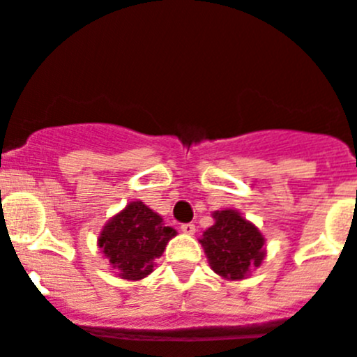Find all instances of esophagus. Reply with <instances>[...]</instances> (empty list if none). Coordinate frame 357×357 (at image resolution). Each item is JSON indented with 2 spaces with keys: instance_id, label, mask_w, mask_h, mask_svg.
<instances>
[{
  "instance_id": "34e87169",
  "label": "esophagus",
  "mask_w": 357,
  "mask_h": 357,
  "mask_svg": "<svg viewBox=\"0 0 357 357\" xmlns=\"http://www.w3.org/2000/svg\"><path fill=\"white\" fill-rule=\"evenodd\" d=\"M181 230L184 232V234H195L197 227H195V223H182Z\"/></svg>"
}]
</instances>
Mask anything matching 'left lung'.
<instances>
[{"instance_id":"1","label":"left lung","mask_w":357,"mask_h":357,"mask_svg":"<svg viewBox=\"0 0 357 357\" xmlns=\"http://www.w3.org/2000/svg\"><path fill=\"white\" fill-rule=\"evenodd\" d=\"M214 223L200 239L211 268L225 279H243L264 259V238L236 211L214 213Z\"/></svg>"}]
</instances>
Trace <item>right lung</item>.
I'll return each mask as SVG.
<instances>
[{"mask_svg": "<svg viewBox=\"0 0 357 357\" xmlns=\"http://www.w3.org/2000/svg\"><path fill=\"white\" fill-rule=\"evenodd\" d=\"M175 234L143 202H132L107 223L98 243L119 277L139 280L153 270V259Z\"/></svg>", "mask_w": 357, "mask_h": 357, "instance_id": "right-lung-1", "label": "right lung"}]
</instances>
